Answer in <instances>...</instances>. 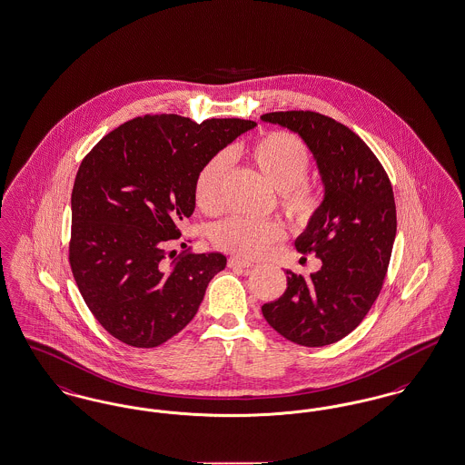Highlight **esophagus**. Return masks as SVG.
Listing matches in <instances>:
<instances>
[{"instance_id": "obj_1", "label": "esophagus", "mask_w": 465, "mask_h": 465, "mask_svg": "<svg viewBox=\"0 0 465 465\" xmlns=\"http://www.w3.org/2000/svg\"><path fill=\"white\" fill-rule=\"evenodd\" d=\"M252 265H254L252 262H247V260L237 258V256H233V258L228 260V266H230V268H251Z\"/></svg>"}]
</instances>
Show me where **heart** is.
<instances>
[{"label": "heart", "mask_w": 465, "mask_h": 465, "mask_svg": "<svg viewBox=\"0 0 465 465\" xmlns=\"http://www.w3.org/2000/svg\"><path fill=\"white\" fill-rule=\"evenodd\" d=\"M247 160L281 193L282 207L296 222H309L317 213L321 199L305 179L309 176L310 153L300 137L289 133H270L256 139L247 150ZM228 169L224 155L211 158L200 169L193 197L200 211L218 216L223 211V183ZM284 239V228L277 222H252L230 218L213 232V242L226 252L256 260Z\"/></svg>", "instance_id": "obj_1"}]
</instances>
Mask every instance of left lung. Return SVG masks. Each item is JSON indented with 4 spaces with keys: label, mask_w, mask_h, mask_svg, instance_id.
Listing matches in <instances>:
<instances>
[{
    "label": "left lung",
    "mask_w": 465,
    "mask_h": 465,
    "mask_svg": "<svg viewBox=\"0 0 465 465\" xmlns=\"http://www.w3.org/2000/svg\"><path fill=\"white\" fill-rule=\"evenodd\" d=\"M262 120L305 141L324 184V199L294 242L322 266L309 279L286 270L288 289L262 312L289 341L324 347L354 331L381 291L398 228L392 184L368 144L330 116L275 111Z\"/></svg>",
    "instance_id": "1"
}]
</instances>
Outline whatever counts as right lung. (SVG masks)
Segmentation results:
<instances>
[{"mask_svg":"<svg viewBox=\"0 0 465 465\" xmlns=\"http://www.w3.org/2000/svg\"><path fill=\"white\" fill-rule=\"evenodd\" d=\"M252 120L146 114L106 134L84 158L71 193L69 265L99 324L153 349L197 313L222 252H181L179 223L195 211L200 169ZM173 258V256H171Z\"/></svg>","mask_w":465,"mask_h":465,"instance_id":"right-lung-1","label":"right lung"}]
</instances>
